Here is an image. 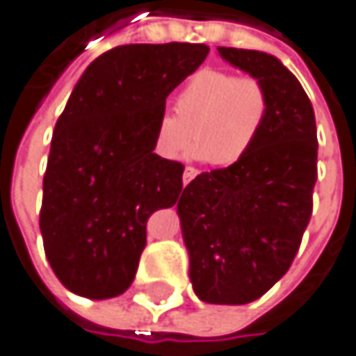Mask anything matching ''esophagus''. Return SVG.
I'll list each match as a JSON object with an SVG mask.
<instances>
[{
	"instance_id": "obj_1",
	"label": "esophagus",
	"mask_w": 356,
	"mask_h": 356,
	"mask_svg": "<svg viewBox=\"0 0 356 356\" xmlns=\"http://www.w3.org/2000/svg\"><path fill=\"white\" fill-rule=\"evenodd\" d=\"M197 175V169H193V167H185V171H183V185H187L191 179Z\"/></svg>"
}]
</instances>
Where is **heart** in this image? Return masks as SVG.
Returning a JSON list of instances; mask_svg holds the SVG:
<instances>
[{"label":"heart","instance_id":"heart-1","mask_svg":"<svg viewBox=\"0 0 356 356\" xmlns=\"http://www.w3.org/2000/svg\"><path fill=\"white\" fill-rule=\"evenodd\" d=\"M175 112L161 113L154 123V146L165 159L187 152L208 165L227 169L241 163L255 146L272 115V95L264 80L229 70L195 72L179 90Z\"/></svg>","mask_w":356,"mask_h":356}]
</instances>
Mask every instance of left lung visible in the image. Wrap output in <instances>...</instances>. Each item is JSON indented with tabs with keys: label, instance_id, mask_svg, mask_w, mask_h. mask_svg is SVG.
<instances>
[{
	"label": "left lung",
	"instance_id": "obj_1",
	"mask_svg": "<svg viewBox=\"0 0 356 356\" xmlns=\"http://www.w3.org/2000/svg\"><path fill=\"white\" fill-rule=\"evenodd\" d=\"M222 59L266 82L272 115L248 156L200 173L177 212L195 295L214 305H245L291 268L314 212L318 129L299 80L261 51L218 47Z\"/></svg>",
	"mask_w": 356,
	"mask_h": 356
}]
</instances>
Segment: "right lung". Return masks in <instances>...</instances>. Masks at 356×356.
Instances as JSON below:
<instances>
[{
    "label": "right lung",
    "mask_w": 356,
    "mask_h": 356,
    "mask_svg": "<svg viewBox=\"0 0 356 356\" xmlns=\"http://www.w3.org/2000/svg\"><path fill=\"white\" fill-rule=\"evenodd\" d=\"M206 44H121L97 57L59 115L42 177L40 233L61 284L108 299L134 282L152 212L183 191V165L154 154L167 97Z\"/></svg>",
    "instance_id": "obj_1"
}]
</instances>
